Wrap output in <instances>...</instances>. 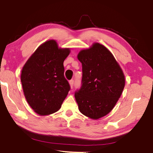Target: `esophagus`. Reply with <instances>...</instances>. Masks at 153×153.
Instances as JSON below:
<instances>
[{
    "instance_id": "esophagus-1",
    "label": "esophagus",
    "mask_w": 153,
    "mask_h": 153,
    "mask_svg": "<svg viewBox=\"0 0 153 153\" xmlns=\"http://www.w3.org/2000/svg\"><path fill=\"white\" fill-rule=\"evenodd\" d=\"M69 82V84H70V86H71V88H74V81L73 79H71L70 81Z\"/></svg>"
}]
</instances>
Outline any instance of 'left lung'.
<instances>
[{
    "label": "left lung",
    "instance_id": "left-lung-1",
    "mask_svg": "<svg viewBox=\"0 0 153 153\" xmlns=\"http://www.w3.org/2000/svg\"><path fill=\"white\" fill-rule=\"evenodd\" d=\"M77 59L82 79L75 98L83 115L98 120L115 107L125 86V76L111 52L99 43L80 51Z\"/></svg>",
    "mask_w": 153,
    "mask_h": 153
}]
</instances>
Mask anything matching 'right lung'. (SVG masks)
<instances>
[{"instance_id":"add662e5","label":"right lung","mask_w":153,"mask_h":153,"mask_svg":"<svg viewBox=\"0 0 153 153\" xmlns=\"http://www.w3.org/2000/svg\"><path fill=\"white\" fill-rule=\"evenodd\" d=\"M69 53V48H59L55 40H48L36 49L23 67V90L36 113L50 115L61 108L70 90L63 66Z\"/></svg>"}]
</instances>
